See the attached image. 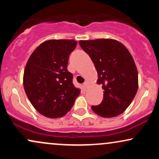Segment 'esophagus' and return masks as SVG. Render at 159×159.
Masks as SVG:
<instances>
[{
	"instance_id": "1",
	"label": "esophagus",
	"mask_w": 159,
	"mask_h": 159,
	"mask_svg": "<svg viewBox=\"0 0 159 159\" xmlns=\"http://www.w3.org/2000/svg\"><path fill=\"white\" fill-rule=\"evenodd\" d=\"M84 87L85 89H87L89 87V82L88 81H85L84 83Z\"/></svg>"
}]
</instances>
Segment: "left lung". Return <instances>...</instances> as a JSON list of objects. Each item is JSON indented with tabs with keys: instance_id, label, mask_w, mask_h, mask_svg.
Instances as JSON below:
<instances>
[{
	"instance_id": "1",
	"label": "left lung",
	"mask_w": 159,
	"mask_h": 159,
	"mask_svg": "<svg viewBox=\"0 0 159 159\" xmlns=\"http://www.w3.org/2000/svg\"><path fill=\"white\" fill-rule=\"evenodd\" d=\"M98 73L97 83L102 85L103 100L92 106L102 117L121 114L129 106L138 88V73L132 54L120 42L111 39L80 40Z\"/></svg>"
}]
</instances>
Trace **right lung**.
<instances>
[{
  "mask_svg": "<svg viewBox=\"0 0 159 159\" xmlns=\"http://www.w3.org/2000/svg\"><path fill=\"white\" fill-rule=\"evenodd\" d=\"M76 45L74 39L47 40L27 61L24 88L34 108L46 117L66 114L81 92L72 84L73 76L67 70L69 54Z\"/></svg>",
  "mask_w": 159,
  "mask_h": 159,
  "instance_id": "1",
  "label": "right lung"
}]
</instances>
